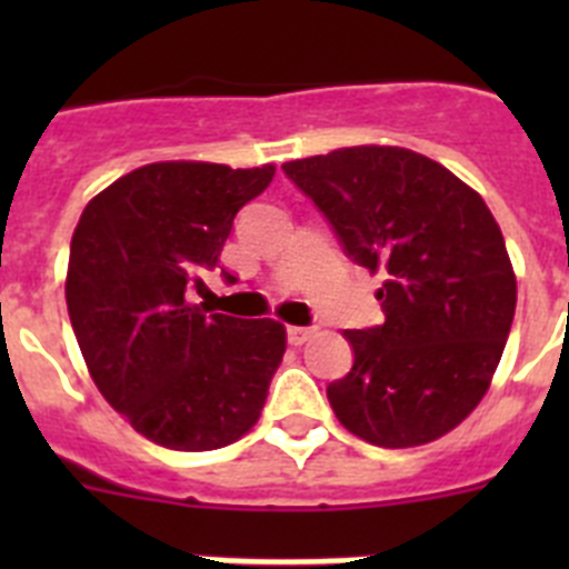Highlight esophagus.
<instances>
[{
  "instance_id": "esophagus-1",
  "label": "esophagus",
  "mask_w": 569,
  "mask_h": 569,
  "mask_svg": "<svg viewBox=\"0 0 569 569\" xmlns=\"http://www.w3.org/2000/svg\"><path fill=\"white\" fill-rule=\"evenodd\" d=\"M313 328H288V341L290 345H305V341L313 339Z\"/></svg>"
}]
</instances>
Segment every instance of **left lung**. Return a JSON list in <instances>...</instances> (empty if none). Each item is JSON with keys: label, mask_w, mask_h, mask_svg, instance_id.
<instances>
[{"label": "left lung", "mask_w": 569, "mask_h": 569, "mask_svg": "<svg viewBox=\"0 0 569 569\" xmlns=\"http://www.w3.org/2000/svg\"><path fill=\"white\" fill-rule=\"evenodd\" d=\"M356 264L385 276V321L345 330L353 367L336 419L379 447H416L472 413L505 353L516 273L479 193L407 148L359 144L284 162Z\"/></svg>", "instance_id": "8db88e82"}]
</instances>
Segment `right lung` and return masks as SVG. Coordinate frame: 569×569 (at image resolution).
<instances>
[{"label": "right lung", "mask_w": 569, "mask_h": 569, "mask_svg": "<svg viewBox=\"0 0 569 569\" xmlns=\"http://www.w3.org/2000/svg\"><path fill=\"white\" fill-rule=\"evenodd\" d=\"M273 173L144 164L93 196L73 230L64 299L79 350L99 393L153 445L216 450L259 421L284 325L208 313L184 293L219 264L236 213Z\"/></svg>", "instance_id": "right-lung-1"}]
</instances>
